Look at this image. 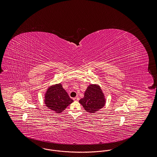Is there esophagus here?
Returning <instances> with one entry per match:
<instances>
[{
    "instance_id": "obj_1",
    "label": "esophagus",
    "mask_w": 157,
    "mask_h": 157,
    "mask_svg": "<svg viewBox=\"0 0 157 157\" xmlns=\"http://www.w3.org/2000/svg\"><path fill=\"white\" fill-rule=\"evenodd\" d=\"M74 100L75 101H78L79 100V98H78V97H75V98H74Z\"/></svg>"
}]
</instances>
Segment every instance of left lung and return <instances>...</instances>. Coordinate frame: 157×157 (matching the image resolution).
I'll use <instances>...</instances> for the list:
<instances>
[{"mask_svg": "<svg viewBox=\"0 0 157 157\" xmlns=\"http://www.w3.org/2000/svg\"><path fill=\"white\" fill-rule=\"evenodd\" d=\"M79 102L86 111L95 113L102 108L105 103L104 95L101 87L98 85H90L85 92L84 97Z\"/></svg>", "mask_w": 157, "mask_h": 157, "instance_id": "left-lung-1", "label": "left lung"}]
</instances>
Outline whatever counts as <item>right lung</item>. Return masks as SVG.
<instances>
[{"label":"right lung","instance_id":"right-lung-1","mask_svg":"<svg viewBox=\"0 0 157 157\" xmlns=\"http://www.w3.org/2000/svg\"><path fill=\"white\" fill-rule=\"evenodd\" d=\"M73 101L61 83L50 86L45 95L46 106L57 113L64 110Z\"/></svg>","mask_w":157,"mask_h":157}]
</instances>
